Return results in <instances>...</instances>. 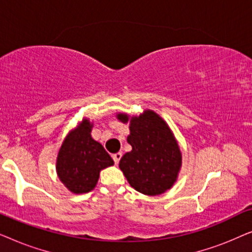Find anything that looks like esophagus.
Returning <instances> with one entry per match:
<instances>
[{"instance_id": "1", "label": "esophagus", "mask_w": 252, "mask_h": 252, "mask_svg": "<svg viewBox=\"0 0 252 252\" xmlns=\"http://www.w3.org/2000/svg\"><path fill=\"white\" fill-rule=\"evenodd\" d=\"M122 156H123L122 153H117V154H115V155H112L113 161H115L116 165L119 164V160H120V158H122Z\"/></svg>"}]
</instances>
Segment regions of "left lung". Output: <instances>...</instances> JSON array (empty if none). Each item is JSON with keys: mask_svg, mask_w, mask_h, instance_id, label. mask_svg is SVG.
I'll list each match as a JSON object with an SVG mask.
<instances>
[{"mask_svg": "<svg viewBox=\"0 0 252 252\" xmlns=\"http://www.w3.org/2000/svg\"><path fill=\"white\" fill-rule=\"evenodd\" d=\"M118 119L128 122L127 115L119 113ZM127 142L132 151L119 161L127 181L144 195H160L177 180L181 167V153L167 124L150 110L132 117Z\"/></svg>", "mask_w": 252, "mask_h": 252, "instance_id": "left-lung-1", "label": "left lung"}]
</instances>
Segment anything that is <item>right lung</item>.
Here are the masks:
<instances>
[{
	"label": "right lung",
	"instance_id": "1",
	"mask_svg": "<svg viewBox=\"0 0 252 252\" xmlns=\"http://www.w3.org/2000/svg\"><path fill=\"white\" fill-rule=\"evenodd\" d=\"M91 130V123L85 119L66 136L58 153L57 174L65 187L74 194L93 190L99 171L113 165L102 144L93 140Z\"/></svg>",
	"mask_w": 252,
	"mask_h": 252
}]
</instances>
